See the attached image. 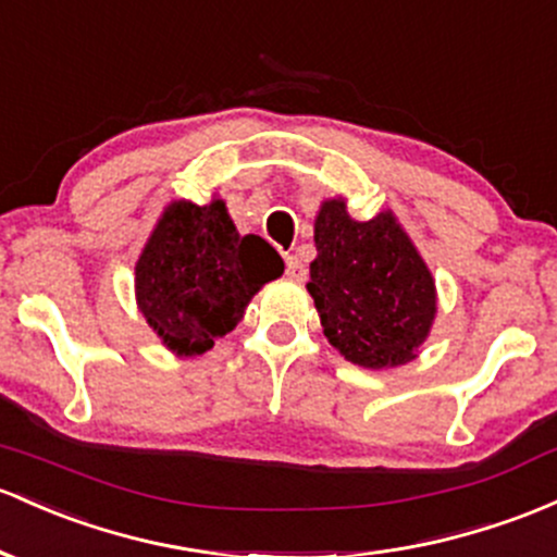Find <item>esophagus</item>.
I'll return each instance as SVG.
<instances>
[{"label":"esophagus","instance_id":"1","mask_svg":"<svg viewBox=\"0 0 557 557\" xmlns=\"http://www.w3.org/2000/svg\"><path fill=\"white\" fill-rule=\"evenodd\" d=\"M285 274L290 280H296V283H301V280H307V267L301 264L298 256H285Z\"/></svg>","mask_w":557,"mask_h":557}]
</instances>
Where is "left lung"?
Here are the masks:
<instances>
[{"mask_svg": "<svg viewBox=\"0 0 557 557\" xmlns=\"http://www.w3.org/2000/svg\"><path fill=\"white\" fill-rule=\"evenodd\" d=\"M314 246L307 290L330 346L368 370L412 362L431 335L438 296L396 213L357 222L346 198H327L314 216Z\"/></svg>", "mask_w": 557, "mask_h": 557, "instance_id": "left-lung-1", "label": "left lung"}]
</instances>
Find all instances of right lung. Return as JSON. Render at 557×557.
<instances>
[{"instance_id": "obj_1", "label": "right lung", "mask_w": 557, "mask_h": 557, "mask_svg": "<svg viewBox=\"0 0 557 557\" xmlns=\"http://www.w3.org/2000/svg\"><path fill=\"white\" fill-rule=\"evenodd\" d=\"M283 269L264 237L237 232L219 195L206 206L171 200L134 264V298L171 354L198 357Z\"/></svg>"}]
</instances>
